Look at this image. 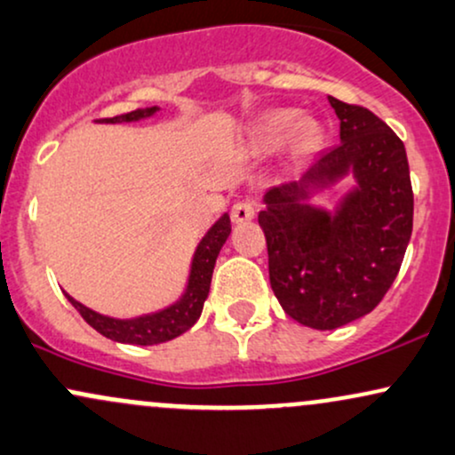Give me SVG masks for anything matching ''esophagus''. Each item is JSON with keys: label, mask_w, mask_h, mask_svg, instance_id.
<instances>
[{"label": "esophagus", "mask_w": 455, "mask_h": 455, "mask_svg": "<svg viewBox=\"0 0 455 455\" xmlns=\"http://www.w3.org/2000/svg\"><path fill=\"white\" fill-rule=\"evenodd\" d=\"M255 215V204L251 200H240L232 206V221L234 223H247Z\"/></svg>", "instance_id": "1"}]
</instances>
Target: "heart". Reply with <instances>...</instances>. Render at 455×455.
Returning a JSON list of instances; mask_svg holds the SVG:
<instances>
[{
	"label": "heart",
	"instance_id": "b5f03b06",
	"mask_svg": "<svg viewBox=\"0 0 455 455\" xmlns=\"http://www.w3.org/2000/svg\"><path fill=\"white\" fill-rule=\"evenodd\" d=\"M291 138L293 148L300 155H311L322 148L325 127L313 116H302L298 108L272 110L253 130V148L259 153H272Z\"/></svg>",
	"mask_w": 455,
	"mask_h": 455
}]
</instances>
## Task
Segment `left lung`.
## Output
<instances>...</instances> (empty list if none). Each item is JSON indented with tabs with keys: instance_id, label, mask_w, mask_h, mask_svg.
<instances>
[{
	"instance_id": "left-lung-1",
	"label": "left lung",
	"mask_w": 455,
	"mask_h": 455,
	"mask_svg": "<svg viewBox=\"0 0 455 455\" xmlns=\"http://www.w3.org/2000/svg\"><path fill=\"white\" fill-rule=\"evenodd\" d=\"M340 144L298 180L264 194L259 226L268 243L270 287L283 311L313 330L364 317L396 279L413 232V189L404 144L362 106L328 95ZM345 178L355 185L332 209L315 195Z\"/></svg>"
}]
</instances>
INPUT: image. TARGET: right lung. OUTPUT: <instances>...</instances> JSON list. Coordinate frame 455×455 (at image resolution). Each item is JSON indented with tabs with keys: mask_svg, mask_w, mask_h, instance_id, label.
Instances as JSON below:
<instances>
[{
	"mask_svg": "<svg viewBox=\"0 0 455 455\" xmlns=\"http://www.w3.org/2000/svg\"><path fill=\"white\" fill-rule=\"evenodd\" d=\"M155 112H159V106L133 110L127 112V115L112 116V119H101L98 123H138L151 119ZM229 232H232V223H229L228 212H223L208 228V232L200 238V243H197L194 258H191L189 264V275H187L183 293L172 304L159 308V311L121 319L93 311V308L74 300L69 293H66V298L91 328L98 330L101 336L115 340V343L147 347L172 340L176 336L187 332L200 319L208 291H211V279L212 270H215V261L219 258V251L226 244Z\"/></svg>",
	"mask_w": 455,
	"mask_h": 455,
	"instance_id": "right-lung-1",
	"label": "right lung"
}]
</instances>
